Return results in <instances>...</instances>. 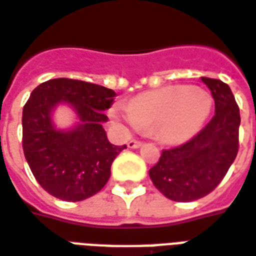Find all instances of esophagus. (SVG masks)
<instances>
[{
	"mask_svg": "<svg viewBox=\"0 0 256 256\" xmlns=\"http://www.w3.org/2000/svg\"><path fill=\"white\" fill-rule=\"evenodd\" d=\"M141 144H142V142H141V141H138V140H130L128 142V148H138V146H141Z\"/></svg>",
	"mask_w": 256,
	"mask_h": 256,
	"instance_id": "esophagus-1",
	"label": "esophagus"
}]
</instances>
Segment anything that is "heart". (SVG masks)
Listing matches in <instances>:
<instances>
[{
    "mask_svg": "<svg viewBox=\"0 0 256 256\" xmlns=\"http://www.w3.org/2000/svg\"><path fill=\"white\" fill-rule=\"evenodd\" d=\"M212 110L208 91L187 84H172L134 97L128 108L115 105L110 118L132 128L151 130L164 140L186 141L196 136Z\"/></svg>",
    "mask_w": 256,
    "mask_h": 256,
    "instance_id": "obj_1",
    "label": "heart"
}]
</instances>
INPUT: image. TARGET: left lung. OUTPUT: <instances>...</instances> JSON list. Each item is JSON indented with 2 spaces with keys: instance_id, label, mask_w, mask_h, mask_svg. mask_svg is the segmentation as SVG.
Returning <instances> with one entry per match:
<instances>
[{
  "instance_id": "8db88e82",
  "label": "left lung",
  "mask_w": 256,
  "mask_h": 256,
  "mask_svg": "<svg viewBox=\"0 0 256 256\" xmlns=\"http://www.w3.org/2000/svg\"><path fill=\"white\" fill-rule=\"evenodd\" d=\"M215 100V115L191 140L170 150L150 169L154 186L178 202L196 201L215 190L238 152L240 108L230 87L202 78Z\"/></svg>"
}]
</instances>
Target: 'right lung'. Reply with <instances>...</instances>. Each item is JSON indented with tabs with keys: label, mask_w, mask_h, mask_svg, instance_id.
Masks as SVG:
<instances>
[{
	"label": "right lung",
	"mask_w": 256,
	"mask_h": 256,
	"mask_svg": "<svg viewBox=\"0 0 256 256\" xmlns=\"http://www.w3.org/2000/svg\"><path fill=\"white\" fill-rule=\"evenodd\" d=\"M116 92L104 86L74 78H51L32 91L23 106L22 146L30 170L41 187L64 201H83L110 180L114 159L126 146L108 141L102 123ZM69 102L80 124L70 132L55 130L50 112Z\"/></svg>",
	"instance_id": "right-lung-1"
}]
</instances>
